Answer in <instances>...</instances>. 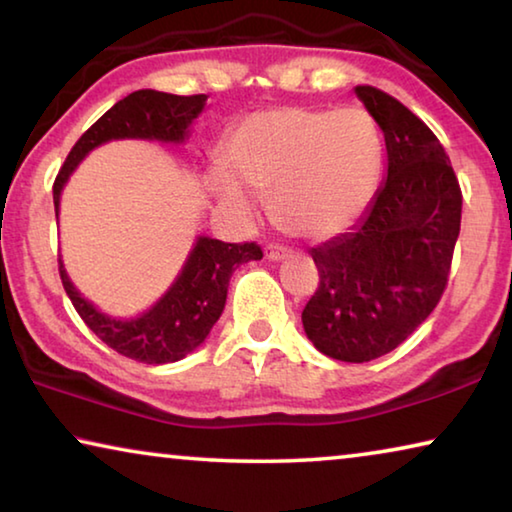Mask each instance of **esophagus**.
<instances>
[{
  "mask_svg": "<svg viewBox=\"0 0 512 512\" xmlns=\"http://www.w3.org/2000/svg\"><path fill=\"white\" fill-rule=\"evenodd\" d=\"M289 253H291V250L287 246H282V244H268L266 246V257L273 259V262H280V259L289 257Z\"/></svg>",
  "mask_w": 512,
  "mask_h": 512,
  "instance_id": "esophagus-1",
  "label": "esophagus"
}]
</instances>
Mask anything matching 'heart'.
<instances>
[{"instance_id":"b5f03b06","label":"heart","mask_w":512,"mask_h":512,"mask_svg":"<svg viewBox=\"0 0 512 512\" xmlns=\"http://www.w3.org/2000/svg\"><path fill=\"white\" fill-rule=\"evenodd\" d=\"M224 171L210 173L223 205L248 210L250 192L271 194L284 230L305 239L332 237L366 212L379 183L381 135L368 110L284 106L241 119L223 142Z\"/></svg>"}]
</instances>
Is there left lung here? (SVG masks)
Instances as JSON below:
<instances>
[{"instance_id":"obj_1","label":"left lung","mask_w":512,"mask_h":512,"mask_svg":"<svg viewBox=\"0 0 512 512\" xmlns=\"http://www.w3.org/2000/svg\"><path fill=\"white\" fill-rule=\"evenodd\" d=\"M354 92L384 131L388 178L357 228L311 248L318 289L302 325L327 357L363 363L409 339L443 298L463 194L418 115L372 85Z\"/></svg>"}]
</instances>
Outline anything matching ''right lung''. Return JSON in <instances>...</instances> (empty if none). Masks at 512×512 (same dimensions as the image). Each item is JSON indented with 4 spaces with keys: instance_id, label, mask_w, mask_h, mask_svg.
<instances>
[{
    "instance_id": "1",
    "label": "right lung",
    "mask_w": 512,
    "mask_h": 512,
    "mask_svg": "<svg viewBox=\"0 0 512 512\" xmlns=\"http://www.w3.org/2000/svg\"><path fill=\"white\" fill-rule=\"evenodd\" d=\"M205 94L178 97V94L137 90L117 101L106 115L99 117L85 131L65 158L54 180V207L58 212L60 192L69 173L76 169L85 153L108 140L121 137H144V140L183 142L187 126L203 110ZM262 248L255 241L225 244L219 239L201 237L189 255L183 273L158 305L133 320H115L94 309L72 287L63 264L58 262L60 282L79 311L83 323L99 339L119 354L140 363H171L187 357L210 334L219 320L228 296L232 271L250 259H262Z\"/></svg>"
}]
</instances>
